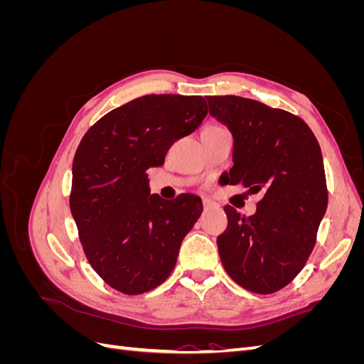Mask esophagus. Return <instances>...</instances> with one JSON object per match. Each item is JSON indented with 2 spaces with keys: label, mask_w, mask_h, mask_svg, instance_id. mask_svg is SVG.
Instances as JSON below:
<instances>
[{
  "label": "esophagus",
  "mask_w": 364,
  "mask_h": 364,
  "mask_svg": "<svg viewBox=\"0 0 364 364\" xmlns=\"http://www.w3.org/2000/svg\"><path fill=\"white\" fill-rule=\"evenodd\" d=\"M213 206H215V203H214L213 200L203 199V208H205V209H209V208H213Z\"/></svg>",
  "instance_id": "34e87169"
}]
</instances>
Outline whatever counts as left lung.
Masks as SVG:
<instances>
[{
  "instance_id": "1",
  "label": "left lung",
  "mask_w": 364,
  "mask_h": 364,
  "mask_svg": "<svg viewBox=\"0 0 364 364\" xmlns=\"http://www.w3.org/2000/svg\"><path fill=\"white\" fill-rule=\"evenodd\" d=\"M209 115L234 139L228 182L261 193L257 213L226 205L220 259L241 287L269 294L290 284L316 245L328 193L321 146L299 117L237 95L206 97Z\"/></svg>"
}]
</instances>
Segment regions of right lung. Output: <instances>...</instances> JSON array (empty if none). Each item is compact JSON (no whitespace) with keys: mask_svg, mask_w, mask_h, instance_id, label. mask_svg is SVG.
<instances>
[{"mask_svg":"<svg viewBox=\"0 0 364 364\" xmlns=\"http://www.w3.org/2000/svg\"><path fill=\"white\" fill-rule=\"evenodd\" d=\"M206 115L200 95H144L106 114L83 136L73 162L71 214L87 261L112 289L146 293L173 272L202 199L150 194L147 170L164 165L173 142Z\"/></svg>","mask_w":364,"mask_h":364,"instance_id":"right-lung-1","label":"right lung"}]
</instances>
